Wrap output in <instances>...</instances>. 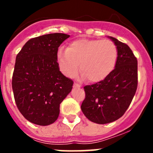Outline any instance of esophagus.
Masks as SVG:
<instances>
[{
  "label": "esophagus",
  "mask_w": 153,
  "mask_h": 153,
  "mask_svg": "<svg viewBox=\"0 0 153 153\" xmlns=\"http://www.w3.org/2000/svg\"><path fill=\"white\" fill-rule=\"evenodd\" d=\"M74 86H75V87H76V88H80L81 87L80 85L77 84V83H74Z\"/></svg>",
  "instance_id": "obj_1"
}]
</instances>
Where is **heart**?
<instances>
[{
  "mask_svg": "<svg viewBox=\"0 0 153 153\" xmlns=\"http://www.w3.org/2000/svg\"><path fill=\"white\" fill-rule=\"evenodd\" d=\"M117 60V48L109 40L81 38L70 42L67 49L59 48L56 60L61 72L68 77L76 74L78 69L83 79L92 83L106 79L113 70Z\"/></svg>",
  "mask_w": 153,
  "mask_h": 153,
  "instance_id": "heart-1",
  "label": "heart"
}]
</instances>
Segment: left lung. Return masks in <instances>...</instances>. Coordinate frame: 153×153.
I'll return each instance as SVG.
<instances>
[{"label": "left lung", "instance_id": "left-lung-1", "mask_svg": "<svg viewBox=\"0 0 153 153\" xmlns=\"http://www.w3.org/2000/svg\"><path fill=\"white\" fill-rule=\"evenodd\" d=\"M117 46L114 70L103 80L84 86L86 98L81 110L91 122L106 124L125 113L137 89V60L128 45L109 36Z\"/></svg>", "mask_w": 153, "mask_h": 153}]
</instances>
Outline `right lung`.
<instances>
[{
  "label": "right lung",
  "instance_id": "1",
  "mask_svg": "<svg viewBox=\"0 0 153 153\" xmlns=\"http://www.w3.org/2000/svg\"><path fill=\"white\" fill-rule=\"evenodd\" d=\"M70 35L55 33L28 40L16 56L12 77L14 100L26 120L48 126L57 120L60 104L74 82L60 71L58 47Z\"/></svg>",
  "mask_w": 153,
  "mask_h": 153
}]
</instances>
